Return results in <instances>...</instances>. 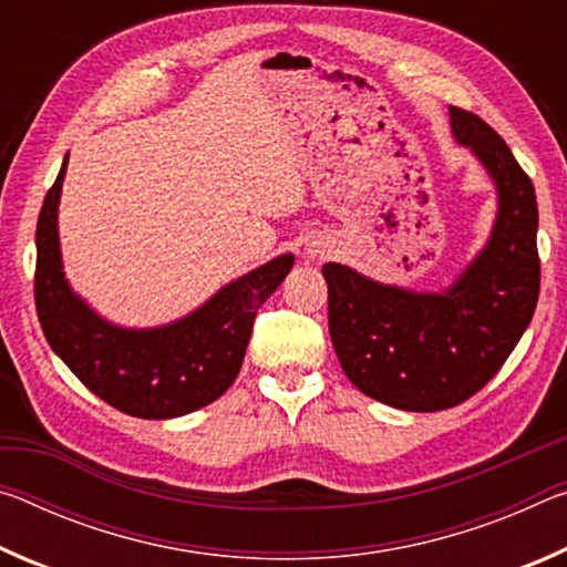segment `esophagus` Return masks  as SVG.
<instances>
[{
  "label": "esophagus",
  "instance_id": "1",
  "mask_svg": "<svg viewBox=\"0 0 567 567\" xmlns=\"http://www.w3.org/2000/svg\"><path fill=\"white\" fill-rule=\"evenodd\" d=\"M310 252H312V255H324V252H322V249H320V247H318V249H310Z\"/></svg>",
  "mask_w": 567,
  "mask_h": 567
}]
</instances>
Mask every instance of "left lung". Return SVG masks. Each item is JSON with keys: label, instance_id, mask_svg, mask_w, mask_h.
<instances>
[{"label": "left lung", "instance_id": "left-lung-1", "mask_svg": "<svg viewBox=\"0 0 567 567\" xmlns=\"http://www.w3.org/2000/svg\"><path fill=\"white\" fill-rule=\"evenodd\" d=\"M450 124L501 197L491 243L463 277L443 295H417L350 267H322L330 338L344 375L362 395L410 412L455 408L483 390L520 342L540 295L530 177L475 112L450 107Z\"/></svg>", "mask_w": 567, "mask_h": 567}]
</instances>
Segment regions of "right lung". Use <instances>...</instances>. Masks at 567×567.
Listing matches in <instances>:
<instances>
[{
	"label": "right lung",
	"instance_id": "obj_1",
	"mask_svg": "<svg viewBox=\"0 0 567 567\" xmlns=\"http://www.w3.org/2000/svg\"><path fill=\"white\" fill-rule=\"evenodd\" d=\"M64 169L66 159L37 219L34 305L50 348L84 388L132 417H179L225 395L243 368L257 310L292 270V255L239 277L167 328H114L72 295L64 280L56 239Z\"/></svg>",
	"mask_w": 567,
	"mask_h": 567
}]
</instances>
